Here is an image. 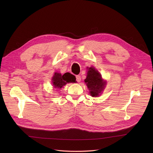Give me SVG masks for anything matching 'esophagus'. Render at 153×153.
<instances>
[{
	"mask_svg": "<svg viewBox=\"0 0 153 153\" xmlns=\"http://www.w3.org/2000/svg\"><path fill=\"white\" fill-rule=\"evenodd\" d=\"M76 81H77L78 82H81V76H76Z\"/></svg>",
	"mask_w": 153,
	"mask_h": 153,
	"instance_id": "esophagus-1",
	"label": "esophagus"
}]
</instances>
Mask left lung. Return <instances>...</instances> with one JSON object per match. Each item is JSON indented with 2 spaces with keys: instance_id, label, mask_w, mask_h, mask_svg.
<instances>
[{
  "instance_id": "1",
  "label": "left lung",
  "mask_w": 153,
  "mask_h": 153,
  "mask_svg": "<svg viewBox=\"0 0 153 153\" xmlns=\"http://www.w3.org/2000/svg\"><path fill=\"white\" fill-rule=\"evenodd\" d=\"M84 81L89 90L92 97H99L105 87L106 81L102 79L99 72L93 67H91L87 72Z\"/></svg>"
}]
</instances>
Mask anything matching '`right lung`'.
<instances>
[{"mask_svg":"<svg viewBox=\"0 0 153 153\" xmlns=\"http://www.w3.org/2000/svg\"><path fill=\"white\" fill-rule=\"evenodd\" d=\"M75 78L74 75L69 73V72L65 73L64 75H61V73H58V72H55L52 77V83L54 88L61 89L67 83L75 82Z\"/></svg>","mask_w":153,"mask_h":153,"instance_id":"right-lung-1","label":"right lung"}]
</instances>
